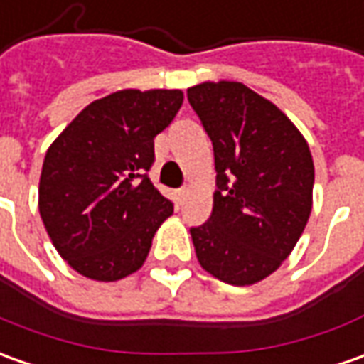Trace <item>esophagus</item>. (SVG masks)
<instances>
[{"label":"esophagus","instance_id":"obj_1","mask_svg":"<svg viewBox=\"0 0 364 364\" xmlns=\"http://www.w3.org/2000/svg\"><path fill=\"white\" fill-rule=\"evenodd\" d=\"M185 197H187V187H181V189L177 191V203L183 205V203H185Z\"/></svg>","mask_w":364,"mask_h":364}]
</instances>
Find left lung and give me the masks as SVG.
Returning a JSON list of instances; mask_svg holds the SVG:
<instances>
[{"label": "left lung", "instance_id": "8db88e82", "mask_svg": "<svg viewBox=\"0 0 364 364\" xmlns=\"http://www.w3.org/2000/svg\"><path fill=\"white\" fill-rule=\"evenodd\" d=\"M187 99L213 143V211L191 227L197 259L225 283L253 285L285 261L303 235L315 167L283 111L237 81L201 83Z\"/></svg>", "mask_w": 364, "mask_h": 364}]
</instances>
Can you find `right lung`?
<instances>
[{"label":"right lung","instance_id":"obj_1","mask_svg":"<svg viewBox=\"0 0 364 364\" xmlns=\"http://www.w3.org/2000/svg\"><path fill=\"white\" fill-rule=\"evenodd\" d=\"M179 89H125L89 103L47 149L39 213L77 273L117 281L147 259L173 201L153 187V139L175 119Z\"/></svg>","mask_w":364,"mask_h":364}]
</instances>
